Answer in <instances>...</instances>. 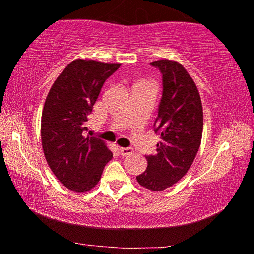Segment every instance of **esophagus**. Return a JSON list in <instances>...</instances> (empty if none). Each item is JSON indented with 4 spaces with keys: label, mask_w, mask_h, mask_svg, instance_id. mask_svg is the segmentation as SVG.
<instances>
[{
    "label": "esophagus",
    "mask_w": 254,
    "mask_h": 254,
    "mask_svg": "<svg viewBox=\"0 0 254 254\" xmlns=\"http://www.w3.org/2000/svg\"><path fill=\"white\" fill-rule=\"evenodd\" d=\"M119 152L123 156H128V155L133 154L134 150L131 148H119Z\"/></svg>",
    "instance_id": "1"
}]
</instances>
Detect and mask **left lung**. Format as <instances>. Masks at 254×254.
Here are the masks:
<instances>
[{
    "label": "left lung",
    "mask_w": 254,
    "mask_h": 254,
    "mask_svg": "<svg viewBox=\"0 0 254 254\" xmlns=\"http://www.w3.org/2000/svg\"><path fill=\"white\" fill-rule=\"evenodd\" d=\"M163 76V95L155 120L161 135L156 154L147 156V170L136 177L141 186L159 192L179 182L193 164L203 129L200 93L179 62L162 59L150 64Z\"/></svg>",
    "instance_id": "1"
}]
</instances>
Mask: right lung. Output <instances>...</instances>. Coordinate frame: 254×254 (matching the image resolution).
Segmentation results:
<instances>
[{
    "label": "right lung",
    "instance_id": "obj_1",
    "mask_svg": "<svg viewBox=\"0 0 254 254\" xmlns=\"http://www.w3.org/2000/svg\"><path fill=\"white\" fill-rule=\"evenodd\" d=\"M121 65L89 59L71 61L58 76L41 114V143L47 164L75 193L92 190L113 157L100 138L83 136L103 84Z\"/></svg>",
    "mask_w": 254,
    "mask_h": 254
}]
</instances>
